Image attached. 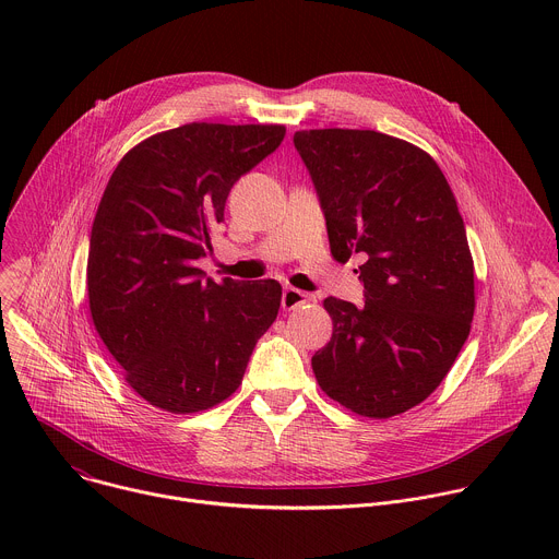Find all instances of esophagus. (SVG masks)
Returning a JSON list of instances; mask_svg holds the SVG:
<instances>
[{"label": "esophagus", "mask_w": 559, "mask_h": 559, "mask_svg": "<svg viewBox=\"0 0 559 559\" xmlns=\"http://www.w3.org/2000/svg\"><path fill=\"white\" fill-rule=\"evenodd\" d=\"M309 302V296L296 287H285L283 292V298H281V305L285 311H292V309H298L302 305Z\"/></svg>", "instance_id": "1"}]
</instances>
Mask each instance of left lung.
Returning <instances> with one entry per match:
<instances>
[{
  "label": "left lung",
  "instance_id": "1",
  "mask_svg": "<svg viewBox=\"0 0 559 559\" xmlns=\"http://www.w3.org/2000/svg\"><path fill=\"white\" fill-rule=\"evenodd\" d=\"M332 257L360 254L365 305L325 298L332 341L311 358L349 412L391 418L444 380L471 332L473 259L455 197L418 145L376 130H298Z\"/></svg>",
  "mask_w": 559,
  "mask_h": 559
}]
</instances>
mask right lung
Instances as JSON below:
<instances>
[{"mask_svg": "<svg viewBox=\"0 0 559 559\" xmlns=\"http://www.w3.org/2000/svg\"><path fill=\"white\" fill-rule=\"evenodd\" d=\"M283 136L278 123H186L136 143L106 186L91 231V313L152 407L197 414L223 403L276 321V281L214 283L197 261L212 252L231 186Z\"/></svg>", "mask_w": 559, "mask_h": 559, "instance_id": "1", "label": "right lung"}]
</instances>
